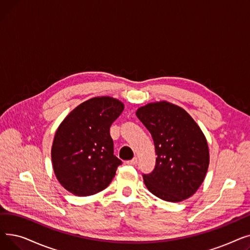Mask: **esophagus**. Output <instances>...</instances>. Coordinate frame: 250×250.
<instances>
[{
	"instance_id": "34e87169",
	"label": "esophagus",
	"mask_w": 250,
	"mask_h": 250,
	"mask_svg": "<svg viewBox=\"0 0 250 250\" xmlns=\"http://www.w3.org/2000/svg\"><path fill=\"white\" fill-rule=\"evenodd\" d=\"M127 164H129V165H137L138 164V158H137V157H134L132 160L127 161Z\"/></svg>"
}]
</instances>
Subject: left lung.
Returning <instances> with one entry per match:
<instances>
[{
    "mask_svg": "<svg viewBox=\"0 0 250 250\" xmlns=\"http://www.w3.org/2000/svg\"><path fill=\"white\" fill-rule=\"evenodd\" d=\"M136 114L150 132L157 155L153 171L143 174L147 188L167 202L188 199L201 187L209 163L202 129L185 109L167 101L149 103Z\"/></svg>",
    "mask_w": 250,
    "mask_h": 250,
    "instance_id": "obj_1",
    "label": "left lung"
}]
</instances>
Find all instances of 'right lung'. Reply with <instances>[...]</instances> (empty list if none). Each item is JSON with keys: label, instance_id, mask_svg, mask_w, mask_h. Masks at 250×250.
Here are the masks:
<instances>
[{"label": "right lung", "instance_id": "obj_1", "mask_svg": "<svg viewBox=\"0 0 250 250\" xmlns=\"http://www.w3.org/2000/svg\"><path fill=\"white\" fill-rule=\"evenodd\" d=\"M125 105L108 96L91 98L71 111L58 127L51 147L55 174L75 195L106 188L122 161L113 155L109 134Z\"/></svg>", "mask_w": 250, "mask_h": 250}]
</instances>
